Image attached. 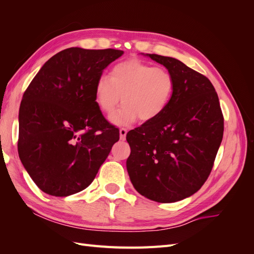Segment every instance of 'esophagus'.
<instances>
[{
  "mask_svg": "<svg viewBox=\"0 0 254 254\" xmlns=\"http://www.w3.org/2000/svg\"><path fill=\"white\" fill-rule=\"evenodd\" d=\"M126 134H127V129L121 128L120 129V137H121V140L124 141L126 139Z\"/></svg>",
  "mask_w": 254,
  "mask_h": 254,
  "instance_id": "esophagus-1",
  "label": "esophagus"
}]
</instances>
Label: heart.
Listing matches in <instances>:
<instances>
[{
  "instance_id": "heart-1",
  "label": "heart",
  "mask_w": 254,
  "mask_h": 254,
  "mask_svg": "<svg viewBox=\"0 0 254 254\" xmlns=\"http://www.w3.org/2000/svg\"><path fill=\"white\" fill-rule=\"evenodd\" d=\"M174 86L173 76L165 67L129 59L115 64L109 77L98 78L95 102L104 113L111 114L122 97L124 105L111 117L115 125H130L139 118L143 122H150L167 108Z\"/></svg>"
}]
</instances>
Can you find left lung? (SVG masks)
Segmentation results:
<instances>
[{
	"mask_svg": "<svg viewBox=\"0 0 254 254\" xmlns=\"http://www.w3.org/2000/svg\"><path fill=\"white\" fill-rule=\"evenodd\" d=\"M164 65L174 92L164 112L126 135V166L134 189L157 202L186 199L209 177L224 134V117L213 84L180 60L143 54Z\"/></svg>",
	"mask_w": 254,
	"mask_h": 254,
	"instance_id": "1",
	"label": "left lung"
}]
</instances>
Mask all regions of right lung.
<instances>
[{"label":"right lung","mask_w":254,"mask_h":254,"mask_svg":"<svg viewBox=\"0 0 254 254\" xmlns=\"http://www.w3.org/2000/svg\"><path fill=\"white\" fill-rule=\"evenodd\" d=\"M124 52L70 48L45 63L29 83L19 110L18 151L44 193L66 197L88 188L120 130L95 102L103 71Z\"/></svg>","instance_id":"add662e5"}]
</instances>
